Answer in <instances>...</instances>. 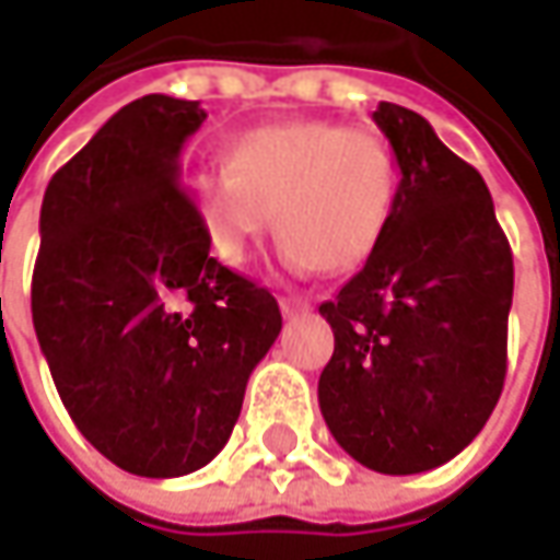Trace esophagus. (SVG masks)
<instances>
[{"mask_svg":"<svg viewBox=\"0 0 560 560\" xmlns=\"http://www.w3.org/2000/svg\"><path fill=\"white\" fill-rule=\"evenodd\" d=\"M280 312H283V317H299V314L312 312V302L299 299V295H290V299H280Z\"/></svg>","mask_w":560,"mask_h":560,"instance_id":"1","label":"esophagus"}]
</instances>
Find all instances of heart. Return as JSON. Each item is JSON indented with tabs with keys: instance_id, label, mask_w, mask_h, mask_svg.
Segmentation results:
<instances>
[{
	"instance_id": "obj_1",
	"label": "heart",
	"mask_w": 560,
	"mask_h": 560,
	"mask_svg": "<svg viewBox=\"0 0 560 560\" xmlns=\"http://www.w3.org/2000/svg\"><path fill=\"white\" fill-rule=\"evenodd\" d=\"M398 196L393 145L371 127L287 118L230 142L226 164L189 180L211 252L243 268L277 214L280 261L295 273L358 270L380 246Z\"/></svg>"
}]
</instances>
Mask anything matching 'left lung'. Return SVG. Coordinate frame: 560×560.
I'll list each match as a JSON object with an SVG mask.
<instances>
[{"mask_svg": "<svg viewBox=\"0 0 560 560\" xmlns=\"http://www.w3.org/2000/svg\"><path fill=\"white\" fill-rule=\"evenodd\" d=\"M374 120L396 152V208L320 305L336 346L317 401L358 464L405 477L452 462L502 396L514 258L483 177L430 120L393 102Z\"/></svg>", "mask_w": 560, "mask_h": 560, "instance_id": "1", "label": "left lung"}]
</instances>
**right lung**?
I'll return each instance as SVG.
<instances>
[{"label":"right lung","instance_id":"add662e5","mask_svg":"<svg viewBox=\"0 0 560 560\" xmlns=\"http://www.w3.org/2000/svg\"><path fill=\"white\" fill-rule=\"evenodd\" d=\"M205 108L142 96L55 171L39 208L33 330L77 430L120 470L184 477L230 440L277 299L208 255L180 186Z\"/></svg>","mask_w":560,"mask_h":560}]
</instances>
